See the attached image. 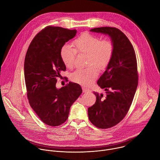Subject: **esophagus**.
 <instances>
[{
  "mask_svg": "<svg viewBox=\"0 0 160 160\" xmlns=\"http://www.w3.org/2000/svg\"><path fill=\"white\" fill-rule=\"evenodd\" d=\"M82 90H83V92H91V90H90L89 88H85V87H82Z\"/></svg>",
  "mask_w": 160,
  "mask_h": 160,
  "instance_id": "esophagus-1",
  "label": "esophagus"
}]
</instances>
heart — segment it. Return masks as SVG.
Instances as JSON below:
<instances>
[{
	"label": "heart",
	"mask_w": 160,
	"mask_h": 160,
	"mask_svg": "<svg viewBox=\"0 0 160 160\" xmlns=\"http://www.w3.org/2000/svg\"><path fill=\"white\" fill-rule=\"evenodd\" d=\"M71 45L64 44L60 51V56L63 64L68 68H72L77 52L87 54V65L85 69H79L71 74V80L84 86L92 84L98 75V70H104L109 64L113 54L114 46L109 40H101L98 36L84 33L80 35Z\"/></svg>",
	"instance_id": "b5f03b06"
}]
</instances>
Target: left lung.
Instances as JSON below:
<instances>
[{
    "label": "left lung",
    "mask_w": 160,
    "mask_h": 160,
    "mask_svg": "<svg viewBox=\"0 0 160 160\" xmlns=\"http://www.w3.org/2000/svg\"><path fill=\"white\" fill-rule=\"evenodd\" d=\"M90 32L108 35L113 44L112 59L98 85L106 95L94 92L96 103L88 108L90 122L99 128H108L120 122L131 106L138 84L135 53L127 36L112 27H100Z\"/></svg>",
    "instance_id": "left-lung-1"
}]
</instances>
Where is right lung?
I'll return each mask as SVG.
<instances>
[{
	"label": "right lung",
	"mask_w": 160,
	"mask_h": 160,
	"mask_svg": "<svg viewBox=\"0 0 160 160\" xmlns=\"http://www.w3.org/2000/svg\"><path fill=\"white\" fill-rule=\"evenodd\" d=\"M76 34V30L48 27L34 37L25 56L24 75L29 103L49 126L66 122L72 105L82 92L80 85L71 82L60 88L56 86L57 78L66 69L61 49Z\"/></svg>",
	"instance_id": "1"
}]
</instances>
